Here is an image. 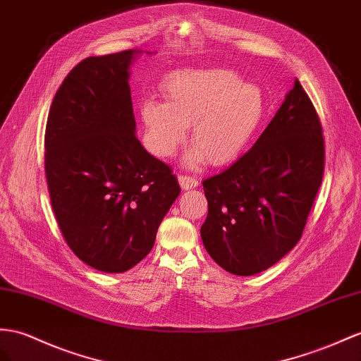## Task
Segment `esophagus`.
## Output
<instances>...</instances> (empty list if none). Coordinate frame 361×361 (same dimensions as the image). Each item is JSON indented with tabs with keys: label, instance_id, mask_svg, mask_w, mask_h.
Masks as SVG:
<instances>
[{
	"label": "esophagus",
	"instance_id": "34e87169",
	"mask_svg": "<svg viewBox=\"0 0 361 361\" xmlns=\"http://www.w3.org/2000/svg\"><path fill=\"white\" fill-rule=\"evenodd\" d=\"M178 183H180L181 189H184V190H189V189H193L198 186V180L195 177H190V175H183V173L178 175Z\"/></svg>",
	"mask_w": 361,
	"mask_h": 361
}]
</instances>
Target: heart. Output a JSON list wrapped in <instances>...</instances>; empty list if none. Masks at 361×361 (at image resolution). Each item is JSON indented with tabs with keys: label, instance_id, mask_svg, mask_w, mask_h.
<instances>
[{
	"label": "heart",
	"instance_id": "b5f03b06",
	"mask_svg": "<svg viewBox=\"0 0 361 361\" xmlns=\"http://www.w3.org/2000/svg\"><path fill=\"white\" fill-rule=\"evenodd\" d=\"M164 94L166 102L142 105L147 142L163 159L173 155L192 125L195 147L189 164H228L243 154L264 117L261 90L224 68L173 73L164 82Z\"/></svg>",
	"mask_w": 361,
	"mask_h": 361
}]
</instances>
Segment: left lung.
<instances>
[{
	"label": "left lung",
	"mask_w": 361,
	"mask_h": 361,
	"mask_svg": "<svg viewBox=\"0 0 361 361\" xmlns=\"http://www.w3.org/2000/svg\"><path fill=\"white\" fill-rule=\"evenodd\" d=\"M325 171L317 111L295 79L252 149L202 181L207 253L236 276L270 269L299 243Z\"/></svg>",
	"instance_id": "8db88e82"
}]
</instances>
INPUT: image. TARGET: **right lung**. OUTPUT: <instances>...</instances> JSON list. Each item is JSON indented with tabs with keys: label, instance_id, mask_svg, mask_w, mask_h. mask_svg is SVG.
<instances>
[{
	"label": "right lung",
	"instance_id": "obj_1",
	"mask_svg": "<svg viewBox=\"0 0 361 361\" xmlns=\"http://www.w3.org/2000/svg\"><path fill=\"white\" fill-rule=\"evenodd\" d=\"M137 50L87 58L56 91L45 126V178L63 239L82 262L123 273L152 250L180 195L168 164L135 137L129 66Z\"/></svg>",
	"mask_w": 361,
	"mask_h": 361
}]
</instances>
